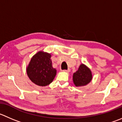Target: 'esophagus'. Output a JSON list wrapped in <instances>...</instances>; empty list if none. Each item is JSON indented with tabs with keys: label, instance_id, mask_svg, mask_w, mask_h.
<instances>
[{
	"label": "esophagus",
	"instance_id": "obj_1",
	"mask_svg": "<svg viewBox=\"0 0 122 122\" xmlns=\"http://www.w3.org/2000/svg\"><path fill=\"white\" fill-rule=\"evenodd\" d=\"M64 71L67 72V73H69V72L70 71V68H68L67 70H64Z\"/></svg>",
	"mask_w": 122,
	"mask_h": 122
}]
</instances>
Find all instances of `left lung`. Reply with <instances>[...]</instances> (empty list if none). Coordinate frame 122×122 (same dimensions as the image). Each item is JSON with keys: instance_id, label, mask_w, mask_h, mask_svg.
I'll use <instances>...</instances> for the list:
<instances>
[{"instance_id": "obj_1", "label": "left lung", "mask_w": 122, "mask_h": 122, "mask_svg": "<svg viewBox=\"0 0 122 122\" xmlns=\"http://www.w3.org/2000/svg\"><path fill=\"white\" fill-rule=\"evenodd\" d=\"M92 76L89 68L84 64H81L79 69L73 74V82L76 86L87 85L92 80Z\"/></svg>"}]
</instances>
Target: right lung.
I'll list each match as a JSON object with an SVG mask.
<instances>
[{"label":"right lung","instance_id":"1","mask_svg":"<svg viewBox=\"0 0 122 122\" xmlns=\"http://www.w3.org/2000/svg\"><path fill=\"white\" fill-rule=\"evenodd\" d=\"M51 56L48 53L39 52L33 56L27 67L28 77L38 86L48 85L56 75V70L52 67Z\"/></svg>","mask_w":122,"mask_h":122}]
</instances>
